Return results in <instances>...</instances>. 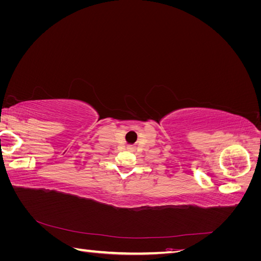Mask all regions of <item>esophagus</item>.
Instances as JSON below:
<instances>
[{
	"label": "esophagus",
	"mask_w": 261,
	"mask_h": 261,
	"mask_svg": "<svg viewBox=\"0 0 261 261\" xmlns=\"http://www.w3.org/2000/svg\"><path fill=\"white\" fill-rule=\"evenodd\" d=\"M128 149H130V150H133V149H134V148H133V147H128Z\"/></svg>",
	"instance_id": "34e87169"
}]
</instances>
